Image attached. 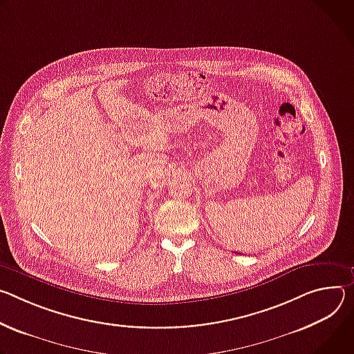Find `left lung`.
Wrapping results in <instances>:
<instances>
[{"instance_id":"obj_1","label":"left lung","mask_w":354,"mask_h":354,"mask_svg":"<svg viewBox=\"0 0 354 354\" xmlns=\"http://www.w3.org/2000/svg\"><path fill=\"white\" fill-rule=\"evenodd\" d=\"M239 254H241V253H239Z\"/></svg>"}]
</instances>
